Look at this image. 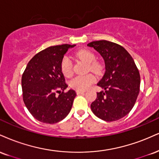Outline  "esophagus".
Instances as JSON below:
<instances>
[{
    "mask_svg": "<svg viewBox=\"0 0 159 159\" xmlns=\"http://www.w3.org/2000/svg\"><path fill=\"white\" fill-rule=\"evenodd\" d=\"M84 92H85L84 90H78L77 89V90H76V93H77L78 95H79V94H82V93H84Z\"/></svg>",
    "mask_w": 159,
    "mask_h": 159,
    "instance_id": "esophagus-1",
    "label": "esophagus"
}]
</instances>
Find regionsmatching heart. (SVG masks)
<instances>
[{"label": "heart", "mask_w": 159, "mask_h": 159, "mask_svg": "<svg viewBox=\"0 0 159 159\" xmlns=\"http://www.w3.org/2000/svg\"><path fill=\"white\" fill-rule=\"evenodd\" d=\"M75 56L80 60L88 64L90 71L95 74H100L103 70V65L98 61H95V55L93 52L87 49H81L75 53ZM61 70L66 77H70L72 75V63L67 55H65L61 62ZM95 78L92 74L84 75H77L70 81V86L78 90H85L94 83Z\"/></svg>", "instance_id": "b5f03b06"}]
</instances>
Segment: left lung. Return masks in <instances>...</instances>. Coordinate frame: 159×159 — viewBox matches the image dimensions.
<instances>
[{
    "label": "left lung",
    "instance_id": "1",
    "mask_svg": "<svg viewBox=\"0 0 159 159\" xmlns=\"http://www.w3.org/2000/svg\"><path fill=\"white\" fill-rule=\"evenodd\" d=\"M105 63L104 76L97 84L104 90L97 93L91 110L106 121H117L130 112L140 91V74L129 53L117 43L108 41L90 42Z\"/></svg>",
    "mask_w": 159,
    "mask_h": 159
}]
</instances>
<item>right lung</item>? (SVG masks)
<instances>
[{
	"label": "right lung",
	"mask_w": 159,
	"mask_h": 159,
	"mask_svg": "<svg viewBox=\"0 0 159 159\" xmlns=\"http://www.w3.org/2000/svg\"><path fill=\"white\" fill-rule=\"evenodd\" d=\"M75 46L49 47L37 53L25 69L21 78L23 100L38 121L57 123L71 110L76 93L73 89L64 92L68 85L61 72V62L68 49Z\"/></svg>",
	"instance_id": "1"
}]
</instances>
